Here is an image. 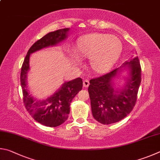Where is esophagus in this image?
<instances>
[{
    "instance_id": "34e87169",
    "label": "esophagus",
    "mask_w": 160,
    "mask_h": 160,
    "mask_svg": "<svg viewBox=\"0 0 160 160\" xmlns=\"http://www.w3.org/2000/svg\"><path fill=\"white\" fill-rule=\"evenodd\" d=\"M89 84H90V83H89V80L85 79L84 81H83V86H84V87H88Z\"/></svg>"
}]
</instances>
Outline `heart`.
Listing matches in <instances>:
<instances>
[{
    "instance_id": "b5f03b06",
    "label": "heart",
    "mask_w": 160,
    "mask_h": 160,
    "mask_svg": "<svg viewBox=\"0 0 160 160\" xmlns=\"http://www.w3.org/2000/svg\"><path fill=\"white\" fill-rule=\"evenodd\" d=\"M122 43L114 36L95 33L89 34L78 41L76 50L71 55L77 63L81 58H89L90 65L94 71L99 73L108 72L118 60L122 51Z\"/></svg>"
}]
</instances>
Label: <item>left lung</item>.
<instances>
[{
  "instance_id": "8db88e82",
  "label": "left lung",
  "mask_w": 160,
  "mask_h": 160,
  "mask_svg": "<svg viewBox=\"0 0 160 160\" xmlns=\"http://www.w3.org/2000/svg\"><path fill=\"white\" fill-rule=\"evenodd\" d=\"M124 71V84L116 88V80ZM141 82V68L138 56L127 60L119 68L90 81L88 93L94 119L111 124L127 117L135 106Z\"/></svg>"
}]
</instances>
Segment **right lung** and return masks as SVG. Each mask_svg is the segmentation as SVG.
Listing matches in <instances>:
<instances>
[{
  "instance_id": "add662e5",
  "label": "right lung",
  "mask_w": 160,
  "mask_h": 160,
  "mask_svg": "<svg viewBox=\"0 0 160 160\" xmlns=\"http://www.w3.org/2000/svg\"><path fill=\"white\" fill-rule=\"evenodd\" d=\"M69 28L58 29L45 35L33 43L24 58L20 74V82L27 110L36 122L49 127L61 125L68 118L69 105L73 98L82 89L81 78L64 82L61 87L46 99L39 100L30 94L28 89L27 74L29 72V58L32 53L46 48L56 46L68 37Z\"/></svg>"
}]
</instances>
